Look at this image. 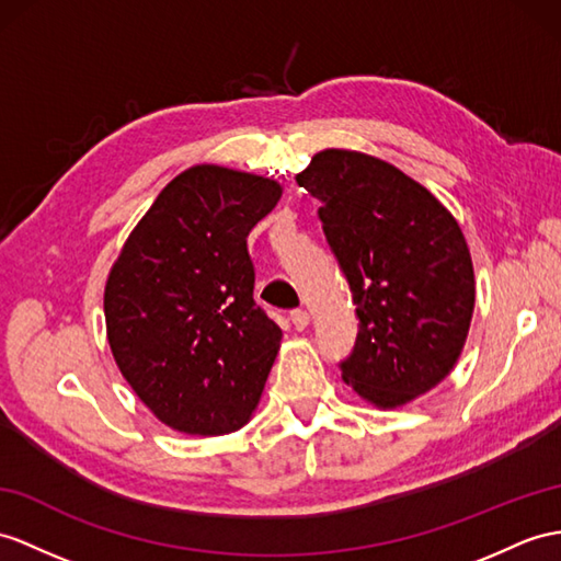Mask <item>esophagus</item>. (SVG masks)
<instances>
[{
  "instance_id": "34e87169",
  "label": "esophagus",
  "mask_w": 561,
  "mask_h": 561,
  "mask_svg": "<svg viewBox=\"0 0 561 561\" xmlns=\"http://www.w3.org/2000/svg\"><path fill=\"white\" fill-rule=\"evenodd\" d=\"M290 321L297 331H305V328L309 325V313L305 309H295V311H290Z\"/></svg>"
}]
</instances>
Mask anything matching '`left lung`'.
<instances>
[{"mask_svg":"<svg viewBox=\"0 0 561 561\" xmlns=\"http://www.w3.org/2000/svg\"><path fill=\"white\" fill-rule=\"evenodd\" d=\"M357 305L359 333L343 380L378 409L431 392L467 345L476 278L467 238L443 202L392 163L323 149L295 175Z\"/></svg>","mask_w":561,"mask_h":561,"instance_id":"obj_1","label":"left lung"}]
</instances>
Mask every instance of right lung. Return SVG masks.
<instances>
[{
	"mask_svg": "<svg viewBox=\"0 0 561 561\" xmlns=\"http://www.w3.org/2000/svg\"><path fill=\"white\" fill-rule=\"evenodd\" d=\"M280 195L273 178L197 163L123 242L104 285L106 340L163 426L236 433L262 400L283 331L254 305L248 236Z\"/></svg>",
	"mask_w": 561,
	"mask_h": 561,
	"instance_id": "obj_1",
	"label": "right lung"
}]
</instances>
